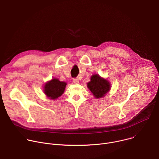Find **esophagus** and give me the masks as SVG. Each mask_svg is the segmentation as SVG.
Returning <instances> with one entry per match:
<instances>
[{"label":"esophagus","instance_id":"1","mask_svg":"<svg viewBox=\"0 0 159 159\" xmlns=\"http://www.w3.org/2000/svg\"><path fill=\"white\" fill-rule=\"evenodd\" d=\"M73 81L75 84H78L79 83V80L77 78H75L73 80Z\"/></svg>","mask_w":159,"mask_h":159}]
</instances>
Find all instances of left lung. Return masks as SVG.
Returning <instances> with one entry per match:
<instances>
[{
    "instance_id": "8db88e82",
    "label": "left lung",
    "mask_w": 159,
    "mask_h": 159,
    "mask_svg": "<svg viewBox=\"0 0 159 159\" xmlns=\"http://www.w3.org/2000/svg\"><path fill=\"white\" fill-rule=\"evenodd\" d=\"M87 87L92 93L94 98H102L111 89V84L107 79L101 77L98 74L91 76L90 81L87 83Z\"/></svg>"
}]
</instances>
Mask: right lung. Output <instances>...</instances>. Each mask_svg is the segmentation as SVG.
I'll list each match as a JSON object with an SVG mask.
<instances>
[{"label": "right lung", "instance_id": "right-lung-1", "mask_svg": "<svg viewBox=\"0 0 159 159\" xmlns=\"http://www.w3.org/2000/svg\"><path fill=\"white\" fill-rule=\"evenodd\" d=\"M67 83L60 81L57 78H53L43 86V91L47 98L51 100H56L64 93Z\"/></svg>", "mask_w": 159, "mask_h": 159}]
</instances>
